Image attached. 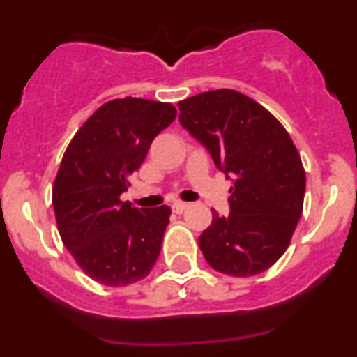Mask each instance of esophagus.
<instances>
[{
	"instance_id": "34e87169",
	"label": "esophagus",
	"mask_w": 357,
	"mask_h": 357,
	"mask_svg": "<svg viewBox=\"0 0 357 357\" xmlns=\"http://www.w3.org/2000/svg\"><path fill=\"white\" fill-rule=\"evenodd\" d=\"M190 208L188 204H185V202H176L174 205H172V212L174 214H183V212H186Z\"/></svg>"
}]
</instances>
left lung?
<instances>
[{"mask_svg":"<svg viewBox=\"0 0 357 357\" xmlns=\"http://www.w3.org/2000/svg\"><path fill=\"white\" fill-rule=\"evenodd\" d=\"M179 121L233 178L229 214L199 236L205 261L236 278L271 268L290 245L302 215L305 171L282 122L250 96L215 89L181 100Z\"/></svg>","mask_w":357,"mask_h":357,"instance_id":"8db88e82","label":"left lung"}]
</instances>
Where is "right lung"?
Instances as JSON below:
<instances>
[{"label": "right lung", "instance_id": "right-lung-1", "mask_svg": "<svg viewBox=\"0 0 357 357\" xmlns=\"http://www.w3.org/2000/svg\"><path fill=\"white\" fill-rule=\"evenodd\" d=\"M176 115L171 103L110 100L89 115L63 153L52 195L56 228L79 268L102 285H132L155 266L171 208L132 207L121 195Z\"/></svg>", "mask_w": 357, "mask_h": 357}]
</instances>
